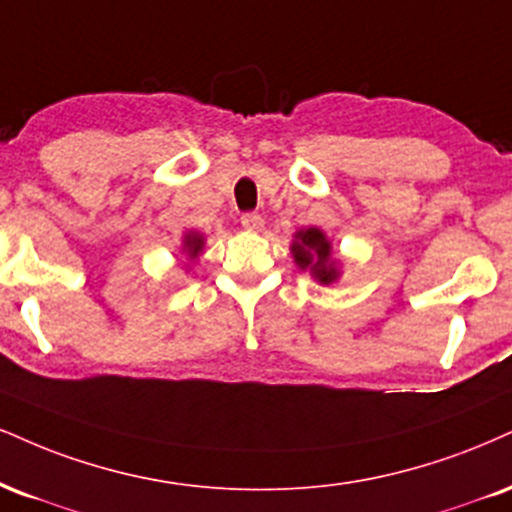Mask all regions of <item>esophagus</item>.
<instances>
[{"label":"esophagus","mask_w":512,"mask_h":512,"mask_svg":"<svg viewBox=\"0 0 512 512\" xmlns=\"http://www.w3.org/2000/svg\"><path fill=\"white\" fill-rule=\"evenodd\" d=\"M240 224H243V229H248V231H260L264 219L257 212H245L243 217H240Z\"/></svg>","instance_id":"obj_1"}]
</instances>
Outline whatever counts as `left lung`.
<instances>
[{
	"instance_id": "left-lung-1",
	"label": "left lung",
	"mask_w": 512,
	"mask_h": 512,
	"mask_svg": "<svg viewBox=\"0 0 512 512\" xmlns=\"http://www.w3.org/2000/svg\"><path fill=\"white\" fill-rule=\"evenodd\" d=\"M298 240L293 243V255L295 262L300 267L307 269L315 274V279H319L322 283H331L338 276L336 272V262H331V245L329 240L324 238V233L319 229H307L300 231Z\"/></svg>"
}]
</instances>
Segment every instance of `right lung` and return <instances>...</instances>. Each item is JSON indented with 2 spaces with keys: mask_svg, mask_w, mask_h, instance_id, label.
Instances as JSON below:
<instances>
[{
  "mask_svg": "<svg viewBox=\"0 0 512 512\" xmlns=\"http://www.w3.org/2000/svg\"><path fill=\"white\" fill-rule=\"evenodd\" d=\"M200 248H202V238L200 236H186V250H188L190 257L197 255Z\"/></svg>",
  "mask_w": 512,
  "mask_h": 512,
  "instance_id": "add662e5",
  "label": "right lung"
}]
</instances>
